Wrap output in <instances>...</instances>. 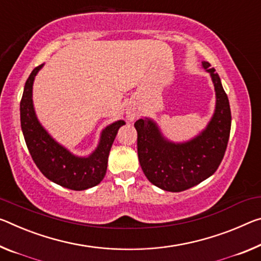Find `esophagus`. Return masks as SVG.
<instances>
[{
    "instance_id": "34e87169",
    "label": "esophagus",
    "mask_w": 261,
    "mask_h": 261,
    "mask_svg": "<svg viewBox=\"0 0 261 261\" xmlns=\"http://www.w3.org/2000/svg\"><path fill=\"white\" fill-rule=\"evenodd\" d=\"M126 118L129 119V121H134L136 118V113L134 110H127L126 111Z\"/></svg>"
}]
</instances>
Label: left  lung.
Returning a JSON list of instances; mask_svg holds the SVG:
<instances>
[{
    "label": "left lung",
    "instance_id": "8db88e82",
    "mask_svg": "<svg viewBox=\"0 0 261 261\" xmlns=\"http://www.w3.org/2000/svg\"><path fill=\"white\" fill-rule=\"evenodd\" d=\"M202 67L212 76L216 106L212 119L200 134L188 142L168 140L153 119L140 118L137 130L138 159L144 174L156 187L182 192L212 176L220 166L229 142L231 110L221 79L208 61Z\"/></svg>",
    "mask_w": 261,
    "mask_h": 261
}]
</instances>
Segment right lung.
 <instances>
[{"label":"right lung","instance_id":"add662e5","mask_svg":"<svg viewBox=\"0 0 261 261\" xmlns=\"http://www.w3.org/2000/svg\"><path fill=\"white\" fill-rule=\"evenodd\" d=\"M43 66L44 64L39 65L31 72L20 100V126L29 152L39 171L52 182L72 190L92 188L105 177L110 148L118 129L125 122L119 119L105 127L97 147L88 156L73 154L53 139L37 118L32 101V86Z\"/></svg>","mask_w":261,"mask_h":261}]
</instances>
